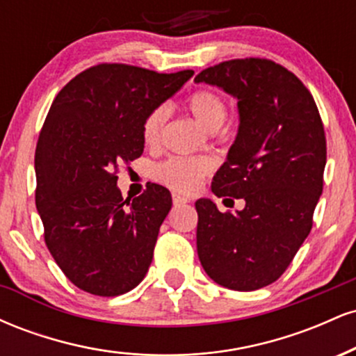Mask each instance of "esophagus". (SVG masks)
I'll return each instance as SVG.
<instances>
[{"mask_svg": "<svg viewBox=\"0 0 356 356\" xmlns=\"http://www.w3.org/2000/svg\"><path fill=\"white\" fill-rule=\"evenodd\" d=\"M172 202H174V206H182V204H187V202H189V199L184 197V195L174 194V195H172Z\"/></svg>", "mask_w": 356, "mask_h": 356, "instance_id": "obj_1", "label": "esophagus"}]
</instances>
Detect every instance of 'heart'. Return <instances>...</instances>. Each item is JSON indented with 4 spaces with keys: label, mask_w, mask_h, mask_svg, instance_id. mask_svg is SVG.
Masks as SVG:
<instances>
[{
    "label": "heart",
    "mask_w": 356,
    "mask_h": 356,
    "mask_svg": "<svg viewBox=\"0 0 356 356\" xmlns=\"http://www.w3.org/2000/svg\"><path fill=\"white\" fill-rule=\"evenodd\" d=\"M186 105L192 115L197 118L199 124L211 132H216L227 117L226 100L211 88H199L192 92L187 97ZM167 120H169V107L165 104L155 105L145 113L142 120V138L147 145L154 147L161 142ZM211 167L209 159L202 155H195V157L174 155L159 162L152 169V175L155 181L170 189L189 194L195 191L202 177L209 174Z\"/></svg>",
    "instance_id": "1"
}]
</instances>
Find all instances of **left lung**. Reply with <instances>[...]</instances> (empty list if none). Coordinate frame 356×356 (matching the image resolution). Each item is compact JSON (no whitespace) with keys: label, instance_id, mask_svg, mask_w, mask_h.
Masks as SVG:
<instances>
[{"label":"left lung","instance_id":"1","mask_svg":"<svg viewBox=\"0 0 356 356\" xmlns=\"http://www.w3.org/2000/svg\"><path fill=\"white\" fill-rule=\"evenodd\" d=\"M194 80L238 99V137L211 189L246 201L236 214L218 211L211 199L195 202L199 259L218 284L254 291L283 275L312 231L325 127L303 81L273 60L220 61Z\"/></svg>","mask_w":356,"mask_h":356}]
</instances>
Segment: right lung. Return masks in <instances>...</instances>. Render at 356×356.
<instances>
[{"label":"right lung","mask_w":356,"mask_h":356,"mask_svg":"<svg viewBox=\"0 0 356 356\" xmlns=\"http://www.w3.org/2000/svg\"><path fill=\"white\" fill-rule=\"evenodd\" d=\"M192 75L100 63L53 100L36 144L35 202L53 259L90 295H124L149 271L172 197L147 184L138 197L124 199L117 172L144 152L145 113Z\"/></svg>","instance_id":"obj_1"}]
</instances>
